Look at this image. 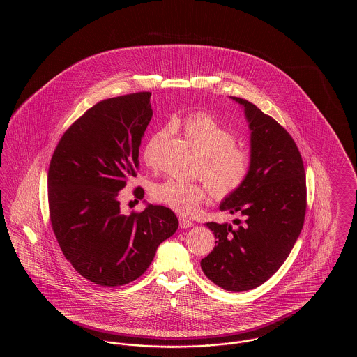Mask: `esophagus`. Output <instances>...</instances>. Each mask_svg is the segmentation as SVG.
<instances>
[{"label":"esophagus","mask_w":357,"mask_h":357,"mask_svg":"<svg viewBox=\"0 0 357 357\" xmlns=\"http://www.w3.org/2000/svg\"><path fill=\"white\" fill-rule=\"evenodd\" d=\"M179 226H181V229H188V227L194 226V222L187 220L185 217H181L179 218Z\"/></svg>","instance_id":"esophagus-1"}]
</instances>
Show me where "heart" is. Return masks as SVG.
I'll use <instances>...</instances> for the list:
<instances>
[{
	"label": "heart",
	"mask_w": 357,
	"mask_h": 357,
	"mask_svg": "<svg viewBox=\"0 0 357 357\" xmlns=\"http://www.w3.org/2000/svg\"><path fill=\"white\" fill-rule=\"evenodd\" d=\"M181 127L204 153L201 172L213 197L222 199L239 190L250 171V155L236 146L233 132L204 112L188 115L181 121ZM170 134L171 126L166 124L150 137L143 153L147 165H155V149ZM151 194L156 202L169 206L176 213L191 215L204 202L207 188L201 182L169 178L156 183Z\"/></svg>",
	"instance_id": "b5f03b06"
}]
</instances>
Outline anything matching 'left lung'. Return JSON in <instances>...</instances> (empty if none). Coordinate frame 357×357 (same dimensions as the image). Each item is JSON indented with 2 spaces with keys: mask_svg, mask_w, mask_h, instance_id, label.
<instances>
[{
  "mask_svg": "<svg viewBox=\"0 0 357 357\" xmlns=\"http://www.w3.org/2000/svg\"><path fill=\"white\" fill-rule=\"evenodd\" d=\"M243 107L250 134V171L242 187L222 201L230 223L207 222L217 238L202 258L206 277L220 288L243 291L262 285L285 262L300 236L306 210L305 170L288 131L253 102Z\"/></svg>",
  "mask_w": 357,
  "mask_h": 357,
  "instance_id": "obj_1",
  "label": "left lung"
}]
</instances>
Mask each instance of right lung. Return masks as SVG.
I'll list each match as a JSON object with an SVG mask.
<instances>
[{
	"mask_svg": "<svg viewBox=\"0 0 357 357\" xmlns=\"http://www.w3.org/2000/svg\"><path fill=\"white\" fill-rule=\"evenodd\" d=\"M150 98L137 92L95 104L64 132L52 156L53 233L70 265L100 287L140 277L179 225L165 206L120 210L119 191L136 176L142 137L153 118ZM134 192L139 199L144 195L139 187Z\"/></svg>",
	"mask_w": 357,
	"mask_h": 357,
	"instance_id": "1",
	"label": "right lung"
}]
</instances>
